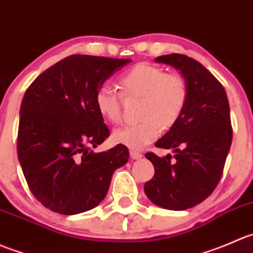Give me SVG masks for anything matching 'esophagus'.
I'll return each instance as SVG.
<instances>
[{
	"label": "esophagus",
	"instance_id": "34e87169",
	"mask_svg": "<svg viewBox=\"0 0 253 253\" xmlns=\"http://www.w3.org/2000/svg\"><path fill=\"white\" fill-rule=\"evenodd\" d=\"M130 157H131L132 160H140L142 157V154L141 152L136 151V150H130Z\"/></svg>",
	"mask_w": 253,
	"mask_h": 253
}]
</instances>
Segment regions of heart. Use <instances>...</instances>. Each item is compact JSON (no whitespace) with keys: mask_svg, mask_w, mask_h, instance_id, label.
Wrapping results in <instances>:
<instances>
[{"mask_svg":"<svg viewBox=\"0 0 253 253\" xmlns=\"http://www.w3.org/2000/svg\"><path fill=\"white\" fill-rule=\"evenodd\" d=\"M119 86L126 98H141L139 117L142 121L117 127L112 139L135 150L156 140L161 134V125L173 126L188 99V87L183 77L166 74L165 70L147 64H137L124 72L119 79ZM94 106L106 121L111 123L121 121L122 96L113 87L107 84L99 87L94 94Z\"/></svg>","mask_w":253,"mask_h":253,"instance_id":"1","label":"heart"}]
</instances>
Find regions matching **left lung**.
Masks as SVG:
<instances>
[{
  "label": "left lung",
  "instance_id": "obj_1",
  "mask_svg": "<svg viewBox=\"0 0 253 253\" xmlns=\"http://www.w3.org/2000/svg\"><path fill=\"white\" fill-rule=\"evenodd\" d=\"M179 70L188 87L181 117L155 146L173 149L172 156L145 155L155 167L144 186L147 198L169 211H186L208 198L221 178L232 140L226 92L201 62L182 54L155 59Z\"/></svg>",
  "mask_w": 253,
  "mask_h": 253
}]
</instances>
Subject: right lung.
<instances>
[{
    "instance_id": "right-lung-1",
    "label": "right lung",
    "mask_w": 253,
    "mask_h": 253,
    "mask_svg": "<svg viewBox=\"0 0 253 253\" xmlns=\"http://www.w3.org/2000/svg\"><path fill=\"white\" fill-rule=\"evenodd\" d=\"M130 59L71 55L28 87L19 111L17 155L29 189L62 215L96 208L129 150L93 152L111 135L94 106L97 89Z\"/></svg>"
}]
</instances>
